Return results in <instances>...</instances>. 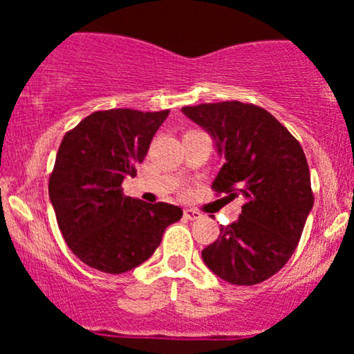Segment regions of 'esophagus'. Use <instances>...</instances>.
Here are the masks:
<instances>
[{"label": "esophagus", "instance_id": "34e87169", "mask_svg": "<svg viewBox=\"0 0 354 354\" xmlns=\"http://www.w3.org/2000/svg\"><path fill=\"white\" fill-rule=\"evenodd\" d=\"M185 218L186 219H189V221H194V219H200L203 214L200 213V211H196V209H191V208H188V209H185Z\"/></svg>", "mask_w": 354, "mask_h": 354}]
</instances>
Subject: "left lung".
<instances>
[{"mask_svg": "<svg viewBox=\"0 0 354 354\" xmlns=\"http://www.w3.org/2000/svg\"><path fill=\"white\" fill-rule=\"evenodd\" d=\"M183 115L205 129L225 163L213 189L245 198L236 221L201 251L214 274L251 286L286 265L313 209L310 168L301 145L266 109L239 101L198 104Z\"/></svg>", "mask_w": 354, "mask_h": 354, "instance_id": "1", "label": "left lung"}]
</instances>
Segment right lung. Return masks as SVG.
<instances>
[{"instance_id": "add662e5", "label": "right lung", "mask_w": 354, "mask_h": 354, "mask_svg": "<svg viewBox=\"0 0 354 354\" xmlns=\"http://www.w3.org/2000/svg\"><path fill=\"white\" fill-rule=\"evenodd\" d=\"M168 115V109L96 111L64 135L48 191L64 241L84 265L126 273L145 263L165 230L181 219L180 206L149 205L121 191Z\"/></svg>"}]
</instances>
